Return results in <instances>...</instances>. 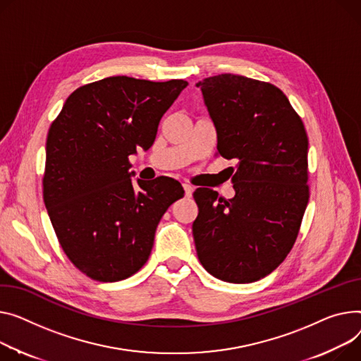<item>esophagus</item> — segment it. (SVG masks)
Listing matches in <instances>:
<instances>
[{
    "instance_id": "esophagus-1",
    "label": "esophagus",
    "mask_w": 361,
    "mask_h": 361,
    "mask_svg": "<svg viewBox=\"0 0 361 361\" xmlns=\"http://www.w3.org/2000/svg\"><path fill=\"white\" fill-rule=\"evenodd\" d=\"M183 188H184V193H185V197H191V195H193V187H191L190 184H183Z\"/></svg>"
}]
</instances>
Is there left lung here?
<instances>
[{"mask_svg":"<svg viewBox=\"0 0 361 361\" xmlns=\"http://www.w3.org/2000/svg\"><path fill=\"white\" fill-rule=\"evenodd\" d=\"M235 188L229 200L199 187L193 238L202 266L228 283H252L290 252L309 200L307 135L280 88L221 74L196 84Z\"/></svg>","mask_w":361,"mask_h":361,"instance_id":"8db88e82","label":"left lung"}]
</instances>
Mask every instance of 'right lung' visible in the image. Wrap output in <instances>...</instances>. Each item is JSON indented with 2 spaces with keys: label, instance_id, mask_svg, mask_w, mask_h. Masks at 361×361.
<instances>
[{
  "label": "right lung",
  "instance_id": "obj_1",
  "mask_svg": "<svg viewBox=\"0 0 361 361\" xmlns=\"http://www.w3.org/2000/svg\"><path fill=\"white\" fill-rule=\"evenodd\" d=\"M187 85L109 77L77 88L51 125L43 200L63 252L85 276L118 281L142 269L162 214L184 196L170 177L136 187L129 157L152 147Z\"/></svg>",
  "mask_w": 361,
  "mask_h": 361
}]
</instances>
